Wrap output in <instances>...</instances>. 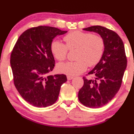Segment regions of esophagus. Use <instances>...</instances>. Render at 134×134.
Segmentation results:
<instances>
[{
  "label": "esophagus",
  "instance_id": "1",
  "mask_svg": "<svg viewBox=\"0 0 134 134\" xmlns=\"http://www.w3.org/2000/svg\"><path fill=\"white\" fill-rule=\"evenodd\" d=\"M67 80H71L73 79V77L71 76H67Z\"/></svg>",
  "mask_w": 134,
  "mask_h": 134
}]
</instances>
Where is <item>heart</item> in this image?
Wrapping results in <instances>:
<instances>
[{"label":"heart","mask_w":134,"mask_h":134,"mask_svg":"<svg viewBox=\"0 0 134 134\" xmlns=\"http://www.w3.org/2000/svg\"><path fill=\"white\" fill-rule=\"evenodd\" d=\"M66 44L59 40H55L51 43V49L58 60L63 61L67 57L69 49L77 48L75 62L59 63L57 66L61 73L68 76H76L84 72L89 67L96 65L102 58L104 51V41L99 36L75 31L64 37Z\"/></svg>","instance_id":"1"}]
</instances>
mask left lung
Returning <instances> with one entry per match:
<instances>
[{
  "instance_id": "obj_1",
  "label": "left lung",
  "mask_w": 134,
  "mask_h": 134,
  "mask_svg": "<svg viewBox=\"0 0 134 134\" xmlns=\"http://www.w3.org/2000/svg\"><path fill=\"white\" fill-rule=\"evenodd\" d=\"M100 36L104 51L100 62L88 72L93 79L83 77V86L78 92L80 102L86 107L98 108L113 99L119 90L126 68L123 42L117 33L101 26L83 28Z\"/></svg>"
}]
</instances>
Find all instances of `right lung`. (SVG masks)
I'll list each match as a JSON object with an SVG mask.
<instances>
[{
	"instance_id": "1",
	"label": "right lung",
	"mask_w": 134,
	"mask_h": 134,
	"mask_svg": "<svg viewBox=\"0 0 134 134\" xmlns=\"http://www.w3.org/2000/svg\"><path fill=\"white\" fill-rule=\"evenodd\" d=\"M57 28H30L20 36L12 51L10 65L16 89L30 104L45 108L56 102L65 75H48L54 67L51 45L54 38L67 33Z\"/></svg>"
}]
</instances>
